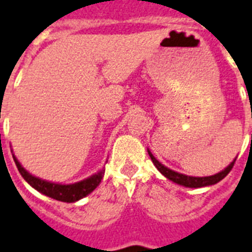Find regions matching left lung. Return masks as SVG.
Wrapping results in <instances>:
<instances>
[{
	"mask_svg": "<svg viewBox=\"0 0 252 252\" xmlns=\"http://www.w3.org/2000/svg\"><path fill=\"white\" fill-rule=\"evenodd\" d=\"M148 155L151 157L152 162L155 163V166L157 167L159 172H161L162 175L166 176L168 180H171V182L176 183L179 186H183V187H187V188H202V187H209V186H214L216 183H219L220 180H223L229 171L233 168L234 166V162H236V158L233 159V162H230L229 166H226L224 168L223 171L218 172L215 175H211V176H202V178H198V176H188V175H184V174H180V172H176L171 168L166 167L158 161V159L156 158L155 156L152 155L151 151L148 149Z\"/></svg>",
	"mask_w": 252,
	"mask_h": 252,
	"instance_id": "8db88e82",
	"label": "left lung"
}]
</instances>
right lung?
Returning a JSON list of instances; mask_svg holds the SVG:
<instances>
[{"instance_id":"1","label":"right lung","mask_w":252,"mask_h":252,"mask_svg":"<svg viewBox=\"0 0 252 252\" xmlns=\"http://www.w3.org/2000/svg\"><path fill=\"white\" fill-rule=\"evenodd\" d=\"M12 157H14L19 172L22 174V176L29 186L33 187L36 190H38L39 193H42L45 196L51 197L56 201H62V202H76L78 199L86 197L87 194H90L94 189L100 184L101 179L104 176V171H105L103 168L90 178L74 183V184H59V183H51L33 176L20 165V162L16 159L15 156L12 155Z\"/></svg>"}]
</instances>
